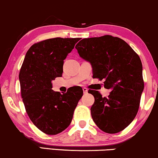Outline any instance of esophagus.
<instances>
[{
    "mask_svg": "<svg viewBox=\"0 0 158 158\" xmlns=\"http://www.w3.org/2000/svg\"><path fill=\"white\" fill-rule=\"evenodd\" d=\"M82 90H83V92H84V94H87V89L86 88V87H83Z\"/></svg>",
    "mask_w": 158,
    "mask_h": 158,
    "instance_id": "esophagus-1",
    "label": "esophagus"
}]
</instances>
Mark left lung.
<instances>
[{
    "mask_svg": "<svg viewBox=\"0 0 158 158\" xmlns=\"http://www.w3.org/2000/svg\"><path fill=\"white\" fill-rule=\"evenodd\" d=\"M75 48L90 63L93 77L104 79V87L110 90L108 97L89 90L95 98L93 120L107 133L121 132L135 118L144 88L139 56L124 40L110 35L85 38Z\"/></svg>",
    "mask_w": 158,
    "mask_h": 158,
    "instance_id": "8db88e82",
    "label": "left lung"
}]
</instances>
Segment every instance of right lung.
<instances>
[{"label": "right lung", "instance_id": "right-lung-1", "mask_svg": "<svg viewBox=\"0 0 158 158\" xmlns=\"http://www.w3.org/2000/svg\"><path fill=\"white\" fill-rule=\"evenodd\" d=\"M79 38H52L31 45L20 68L21 96L28 117L47 135H56L71 123L74 110L83 95L73 87L61 94L52 90V80L62 77L64 60Z\"/></svg>", "mask_w": 158, "mask_h": 158}]
</instances>
